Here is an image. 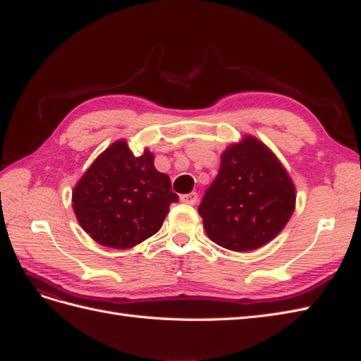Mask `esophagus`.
I'll use <instances>...</instances> for the list:
<instances>
[{
  "label": "esophagus",
  "instance_id": "esophagus-1",
  "mask_svg": "<svg viewBox=\"0 0 361 361\" xmlns=\"http://www.w3.org/2000/svg\"><path fill=\"white\" fill-rule=\"evenodd\" d=\"M180 200L183 203H188V204H195L197 200H199V194L197 192H189V194H183L180 197Z\"/></svg>",
  "mask_w": 361,
  "mask_h": 361
}]
</instances>
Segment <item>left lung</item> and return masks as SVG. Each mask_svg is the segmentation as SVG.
<instances>
[{"instance_id":"8db88e82","label":"left lung","mask_w":361,"mask_h":361,"mask_svg":"<svg viewBox=\"0 0 361 361\" xmlns=\"http://www.w3.org/2000/svg\"><path fill=\"white\" fill-rule=\"evenodd\" d=\"M295 189L269 148L253 137L222 154L216 180L199 213L204 231L228 250H255L274 239L291 217Z\"/></svg>"}]
</instances>
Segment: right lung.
Here are the masks:
<instances>
[{"label": "right lung", "mask_w": 361, "mask_h": 361, "mask_svg": "<svg viewBox=\"0 0 361 361\" xmlns=\"http://www.w3.org/2000/svg\"><path fill=\"white\" fill-rule=\"evenodd\" d=\"M173 202L178 195L171 178L154 169L153 154L134 157L125 140L104 150L73 190L78 222L112 249H130L153 236Z\"/></svg>", "instance_id": "obj_1"}]
</instances>
